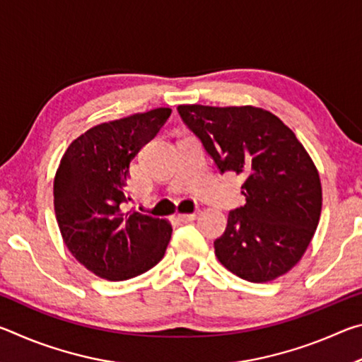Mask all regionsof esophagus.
I'll list each match as a JSON object with an SVG mask.
<instances>
[{"label": "esophagus", "mask_w": 362, "mask_h": 362, "mask_svg": "<svg viewBox=\"0 0 362 362\" xmlns=\"http://www.w3.org/2000/svg\"><path fill=\"white\" fill-rule=\"evenodd\" d=\"M198 216H199V212H193V214H179V220H180V222H183V223H187V222H193V220L198 218Z\"/></svg>", "instance_id": "esophagus-1"}]
</instances>
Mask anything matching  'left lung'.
<instances>
[{
	"mask_svg": "<svg viewBox=\"0 0 362 362\" xmlns=\"http://www.w3.org/2000/svg\"><path fill=\"white\" fill-rule=\"evenodd\" d=\"M179 115L220 173L243 175L246 204L228 214L214 241L222 265L250 283L296 267L313 240L322 207L313 159L289 127L267 110L179 105Z\"/></svg>",
	"mask_w": 362,
	"mask_h": 362,
	"instance_id": "obj_1",
	"label": "left lung"
}]
</instances>
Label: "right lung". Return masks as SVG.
I'll list each match as a JSON object with an SVG mask.
<instances>
[{"mask_svg":"<svg viewBox=\"0 0 362 362\" xmlns=\"http://www.w3.org/2000/svg\"><path fill=\"white\" fill-rule=\"evenodd\" d=\"M170 108L102 122L73 140L54 177V211L73 257L108 281H126L163 259L173 235L164 218L124 212L129 164L156 136Z\"/></svg>","mask_w":362,"mask_h":362,"instance_id":"obj_1","label":"right lung"}]
</instances>
